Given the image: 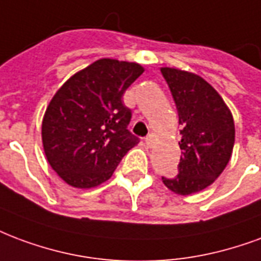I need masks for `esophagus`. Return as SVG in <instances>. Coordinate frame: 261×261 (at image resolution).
<instances>
[{
    "mask_svg": "<svg viewBox=\"0 0 261 261\" xmlns=\"http://www.w3.org/2000/svg\"><path fill=\"white\" fill-rule=\"evenodd\" d=\"M145 144H146V146H148V148H152V146H153V137H152V136L146 137Z\"/></svg>",
    "mask_w": 261,
    "mask_h": 261,
    "instance_id": "obj_1",
    "label": "esophagus"
}]
</instances>
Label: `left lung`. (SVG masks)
Wrapping results in <instances>:
<instances>
[{"label": "left lung", "instance_id": "1", "mask_svg": "<svg viewBox=\"0 0 261 261\" xmlns=\"http://www.w3.org/2000/svg\"><path fill=\"white\" fill-rule=\"evenodd\" d=\"M178 112V175L163 184L174 194H195L216 181L232 155L235 124L220 94L204 79L175 67H160Z\"/></svg>", "mask_w": 261, "mask_h": 261}]
</instances>
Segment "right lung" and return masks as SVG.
Segmentation results:
<instances>
[{"instance_id": "obj_1", "label": "right lung", "mask_w": 261, "mask_h": 261, "mask_svg": "<svg viewBox=\"0 0 261 261\" xmlns=\"http://www.w3.org/2000/svg\"><path fill=\"white\" fill-rule=\"evenodd\" d=\"M144 73L136 62L102 58L77 71L52 96L41 138L48 163L80 190L111 178L138 138L127 130L131 111L121 96Z\"/></svg>"}]
</instances>
